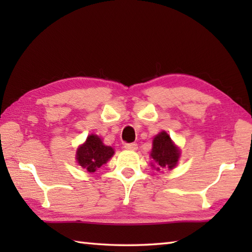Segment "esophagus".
<instances>
[{"mask_svg":"<svg viewBox=\"0 0 252 252\" xmlns=\"http://www.w3.org/2000/svg\"><path fill=\"white\" fill-rule=\"evenodd\" d=\"M125 148L127 149V151H136L137 144L136 143H126V144H125Z\"/></svg>","mask_w":252,"mask_h":252,"instance_id":"obj_1","label":"esophagus"}]
</instances>
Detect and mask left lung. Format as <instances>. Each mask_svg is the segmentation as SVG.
<instances>
[{"instance_id": "1", "label": "left lung", "mask_w": 252, "mask_h": 252, "mask_svg": "<svg viewBox=\"0 0 252 252\" xmlns=\"http://www.w3.org/2000/svg\"><path fill=\"white\" fill-rule=\"evenodd\" d=\"M152 158L157 163L158 168L173 169L180 157V151L171 141L170 136L165 132H161L154 138Z\"/></svg>"}]
</instances>
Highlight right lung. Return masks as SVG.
Here are the masks:
<instances>
[{"mask_svg":"<svg viewBox=\"0 0 252 252\" xmlns=\"http://www.w3.org/2000/svg\"><path fill=\"white\" fill-rule=\"evenodd\" d=\"M114 149L105 146L97 135H90L82 146L78 148L77 160L82 168L89 172H95L106 163L114 155Z\"/></svg>","mask_w":252,"mask_h":252,"instance_id":"obj_1","label":"right lung"}]
</instances>
